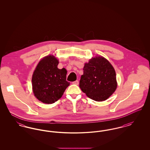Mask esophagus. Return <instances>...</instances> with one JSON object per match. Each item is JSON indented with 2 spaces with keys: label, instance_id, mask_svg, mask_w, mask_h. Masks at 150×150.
Instances as JSON below:
<instances>
[{
  "label": "esophagus",
  "instance_id": "1",
  "mask_svg": "<svg viewBox=\"0 0 150 150\" xmlns=\"http://www.w3.org/2000/svg\"><path fill=\"white\" fill-rule=\"evenodd\" d=\"M72 84H75V85H78V80H76V81H73V82H72Z\"/></svg>",
  "mask_w": 150,
  "mask_h": 150
}]
</instances>
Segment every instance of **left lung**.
I'll use <instances>...</instances> for the list:
<instances>
[{
  "mask_svg": "<svg viewBox=\"0 0 150 150\" xmlns=\"http://www.w3.org/2000/svg\"><path fill=\"white\" fill-rule=\"evenodd\" d=\"M79 87L91 99L96 101L107 100L117 87L116 72L106 58L96 57L86 63Z\"/></svg>",
  "mask_w": 150,
  "mask_h": 150,
  "instance_id": "left-lung-1",
  "label": "left lung"
}]
</instances>
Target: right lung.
<instances>
[{
  "label": "right lung",
  "instance_id": "1",
  "mask_svg": "<svg viewBox=\"0 0 150 150\" xmlns=\"http://www.w3.org/2000/svg\"><path fill=\"white\" fill-rule=\"evenodd\" d=\"M58 61L53 56L44 57L38 64L32 78L33 92L44 103L57 101L70 85L66 81V70L57 67Z\"/></svg>",
  "mask_w": 150,
  "mask_h": 150
}]
</instances>
